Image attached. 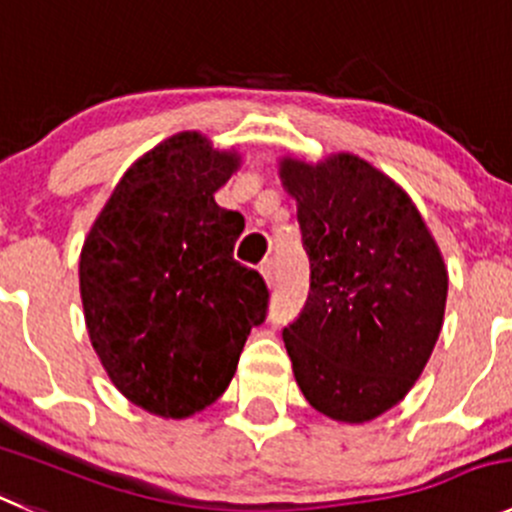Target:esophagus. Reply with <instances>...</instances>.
<instances>
[{
  "mask_svg": "<svg viewBox=\"0 0 512 512\" xmlns=\"http://www.w3.org/2000/svg\"><path fill=\"white\" fill-rule=\"evenodd\" d=\"M259 271H261V276H264L266 284H274V279H276V261L274 259H266L264 264L259 266Z\"/></svg>",
  "mask_w": 512,
  "mask_h": 512,
  "instance_id": "esophagus-1",
  "label": "esophagus"
}]
</instances>
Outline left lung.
I'll return each instance as SVG.
<instances>
[{"label":"left lung","mask_w":512,"mask_h":512,"mask_svg":"<svg viewBox=\"0 0 512 512\" xmlns=\"http://www.w3.org/2000/svg\"><path fill=\"white\" fill-rule=\"evenodd\" d=\"M279 178L311 264L284 329L296 384L321 415L362 425L420 379L445 319V261L412 198L359 155H284Z\"/></svg>","instance_id":"8db88e82"}]
</instances>
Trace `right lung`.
<instances>
[{
    "instance_id": "1",
    "label": "right lung",
    "mask_w": 512,
    "mask_h": 512,
    "mask_svg": "<svg viewBox=\"0 0 512 512\" xmlns=\"http://www.w3.org/2000/svg\"><path fill=\"white\" fill-rule=\"evenodd\" d=\"M241 168L196 130L140 155L92 223L80 253L87 334L120 394L186 420L228 389L269 291L233 259L243 216L213 193Z\"/></svg>"
}]
</instances>
